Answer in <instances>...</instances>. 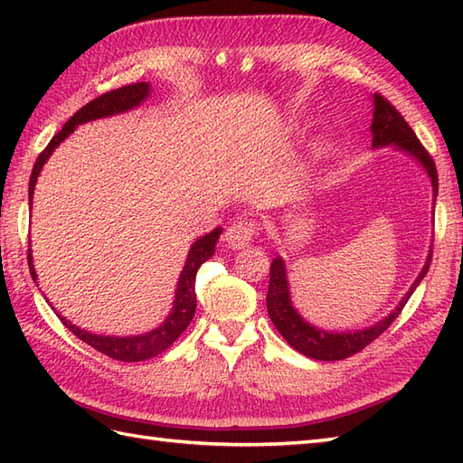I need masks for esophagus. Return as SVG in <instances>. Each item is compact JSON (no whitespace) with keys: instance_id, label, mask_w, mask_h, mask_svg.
Here are the masks:
<instances>
[{"instance_id":"obj_1","label":"esophagus","mask_w":463,"mask_h":463,"mask_svg":"<svg viewBox=\"0 0 463 463\" xmlns=\"http://www.w3.org/2000/svg\"><path fill=\"white\" fill-rule=\"evenodd\" d=\"M254 232H257V224H254L252 221L241 219L237 222H232L229 229H226L224 241L231 249H244L252 241Z\"/></svg>"}]
</instances>
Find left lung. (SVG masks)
Listing matches in <instances>:
<instances>
[{"label": "left lung", "mask_w": 463, "mask_h": 463, "mask_svg": "<svg viewBox=\"0 0 463 463\" xmlns=\"http://www.w3.org/2000/svg\"><path fill=\"white\" fill-rule=\"evenodd\" d=\"M373 113H372V149H383V146H394L396 151H402L404 155L411 156L431 183V204H436L438 196V173L436 165L431 161V156L426 153L424 146L418 141L416 133L411 131V127L406 123L394 107H392L382 95H372ZM431 262V247L428 250L426 264L421 267L416 280L411 282L408 292L402 297V300L396 304V308L392 310L388 317L373 322L372 326L356 328V330H326L320 328L317 324L308 322L298 312V308L292 304L290 297V282L287 264H284L282 257H277L270 264V284L267 294V310L274 326L280 332V336L287 340L294 350L314 360H344L352 356V354L360 352L364 346H368L372 340H376L380 334L386 330L392 322L398 318L402 308L406 307L411 294L418 288V284L424 280L426 272Z\"/></svg>", "instance_id": "obj_1"}]
</instances>
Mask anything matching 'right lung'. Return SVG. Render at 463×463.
Masks as SVG:
<instances>
[{
  "label": "right lung",
  "instance_id": "obj_1",
  "mask_svg": "<svg viewBox=\"0 0 463 463\" xmlns=\"http://www.w3.org/2000/svg\"><path fill=\"white\" fill-rule=\"evenodd\" d=\"M151 91H153L151 83L141 81V83L125 85V87H121V90L105 93L101 97H97V99L87 103L85 107H81V109L63 125V129L59 131L52 141H49L45 151L39 155V159L35 161L33 171H32V179H29V204H32V201H33L35 183H37L39 173H42V169H43V165L49 161V156L53 155L57 146L61 145L67 137L77 129V127L83 123L95 121V119H105V117H113V115H121V113L131 111V109H135V107H139L146 99H149ZM221 232H222L221 226H216V229L203 234V237H199L193 242V247L189 249V254H186L184 267L179 274V280H176L173 308L169 314H166V318L159 324V326L149 330V332L135 334V336H107V334H93L90 330L75 326V324H71L65 317H61V314H59L53 307L52 308L55 310L59 320H61L77 338L87 342L95 350H99L101 354H105V356L121 360V362L149 360V358L156 356V354H161L163 350L169 348L171 344L184 332V328L191 324V320L194 317V310H196V292H194L196 272H199L201 264L204 260H209L214 254L216 241H219ZM29 247H32V244H29ZM29 272H32V279L37 284V272L33 267L32 249H29Z\"/></svg>",
  "mask_w": 463,
  "mask_h": 463
}]
</instances>
